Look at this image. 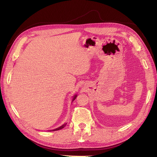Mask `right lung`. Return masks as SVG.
<instances>
[{
    "mask_svg": "<svg viewBox=\"0 0 157 157\" xmlns=\"http://www.w3.org/2000/svg\"><path fill=\"white\" fill-rule=\"evenodd\" d=\"M76 97H77V95H75L74 96H73V100H72V102L74 101V100L76 98ZM66 124L67 123H65V124H63V125H61V127H59V128H56V129H53V130H51V131H56V130H59V129H63V128H64V127L66 125Z\"/></svg>",
    "mask_w": 157,
    "mask_h": 157,
    "instance_id": "obj_1",
    "label": "right lung"
}]
</instances>
